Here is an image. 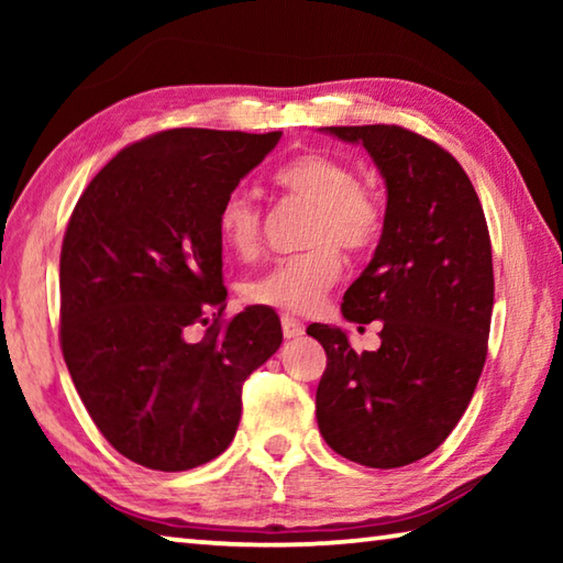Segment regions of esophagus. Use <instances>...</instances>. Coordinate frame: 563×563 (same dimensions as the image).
I'll use <instances>...</instances> for the list:
<instances>
[{
  "instance_id": "1",
  "label": "esophagus",
  "mask_w": 563,
  "mask_h": 563,
  "mask_svg": "<svg viewBox=\"0 0 563 563\" xmlns=\"http://www.w3.org/2000/svg\"><path fill=\"white\" fill-rule=\"evenodd\" d=\"M280 325H283V335L288 338V340L300 338L302 332H305L302 322H300L298 318H292V316H283V318H280Z\"/></svg>"
}]
</instances>
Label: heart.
Listing matches in <instances>:
<instances>
[{"label":"heart","instance_id":"1","mask_svg":"<svg viewBox=\"0 0 563 563\" xmlns=\"http://www.w3.org/2000/svg\"><path fill=\"white\" fill-rule=\"evenodd\" d=\"M275 184L292 201L312 206L305 228L308 251L273 263L245 280L247 302L285 312H310L325 300L342 273L340 251L367 253L379 243L387 223L383 196L362 184L357 170L328 154H305L275 174ZM265 233L263 206L247 190H233L218 208V235L241 258L258 253Z\"/></svg>","mask_w":563,"mask_h":563}]
</instances>
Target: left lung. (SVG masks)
<instances>
[{
  "label": "left lung",
  "instance_id": "obj_1",
  "mask_svg": "<svg viewBox=\"0 0 563 563\" xmlns=\"http://www.w3.org/2000/svg\"><path fill=\"white\" fill-rule=\"evenodd\" d=\"M328 131L375 158L387 223L342 298L357 325L383 320L379 350L355 352L342 330L308 328L328 355L318 427L345 460L395 470L450 437L479 383L494 305L489 228L470 176L434 141L395 123Z\"/></svg>",
  "mask_w": 563,
  "mask_h": 563
}]
</instances>
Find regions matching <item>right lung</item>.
Here are the masks:
<instances>
[{"instance_id": "1", "label": "right lung", "mask_w": 563, "mask_h": 563, "mask_svg": "<svg viewBox=\"0 0 563 563\" xmlns=\"http://www.w3.org/2000/svg\"><path fill=\"white\" fill-rule=\"evenodd\" d=\"M283 131H158L76 201L59 261V342L93 424L126 460L186 472L241 422L243 383L283 342L275 310L223 318L218 208ZM206 327L190 341L194 327Z\"/></svg>"}]
</instances>
